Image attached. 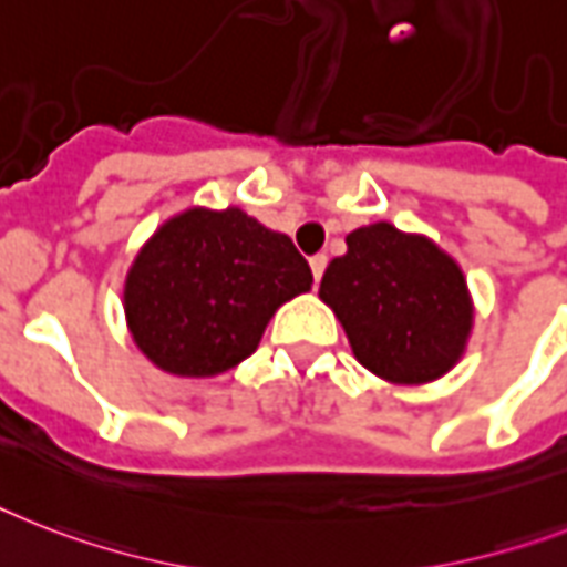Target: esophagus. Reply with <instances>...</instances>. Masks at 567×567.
Returning a JSON list of instances; mask_svg holds the SVG:
<instances>
[{
	"mask_svg": "<svg viewBox=\"0 0 567 567\" xmlns=\"http://www.w3.org/2000/svg\"><path fill=\"white\" fill-rule=\"evenodd\" d=\"M326 265H329V259H326L323 252H320V256H311V274H315V282H320V279H323Z\"/></svg>",
	"mask_w": 567,
	"mask_h": 567,
	"instance_id": "esophagus-1",
	"label": "esophagus"
}]
</instances>
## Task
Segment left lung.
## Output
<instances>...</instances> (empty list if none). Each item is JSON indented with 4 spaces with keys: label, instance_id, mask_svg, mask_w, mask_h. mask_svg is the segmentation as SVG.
<instances>
[{
    "label": "left lung",
    "instance_id": "obj_1",
    "mask_svg": "<svg viewBox=\"0 0 567 567\" xmlns=\"http://www.w3.org/2000/svg\"><path fill=\"white\" fill-rule=\"evenodd\" d=\"M320 299L338 315L358 361L393 384H427L460 361L472 297L460 265L431 238L388 220L347 236Z\"/></svg>",
    "mask_w": 567,
    "mask_h": 567
}]
</instances>
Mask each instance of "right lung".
<instances>
[{
	"label": "right lung",
	"mask_w": 567,
	"mask_h": 567,
	"mask_svg": "<svg viewBox=\"0 0 567 567\" xmlns=\"http://www.w3.org/2000/svg\"><path fill=\"white\" fill-rule=\"evenodd\" d=\"M315 282L282 233L247 212L186 209L136 252L124 279V317L159 370L209 379L259 347L276 308Z\"/></svg>",
	"instance_id": "add662e5"
}]
</instances>
